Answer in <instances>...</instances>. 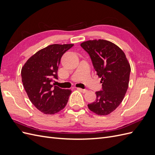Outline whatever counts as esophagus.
<instances>
[{
  "instance_id": "1",
  "label": "esophagus",
  "mask_w": 155,
  "mask_h": 155,
  "mask_svg": "<svg viewBox=\"0 0 155 155\" xmlns=\"http://www.w3.org/2000/svg\"><path fill=\"white\" fill-rule=\"evenodd\" d=\"M78 90H79V91H81V92H83V93H85L87 92V90H86V89H83L81 88H78Z\"/></svg>"
}]
</instances>
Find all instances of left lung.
Instances as JSON below:
<instances>
[{
	"label": "left lung",
	"mask_w": 155,
	"mask_h": 155,
	"mask_svg": "<svg viewBox=\"0 0 155 155\" xmlns=\"http://www.w3.org/2000/svg\"><path fill=\"white\" fill-rule=\"evenodd\" d=\"M81 46L90 55L101 78L102 90L96 92V101L88 104V109L97 115L109 114L120 105L127 91L130 64L122 50L109 41L89 40Z\"/></svg>",
	"instance_id": "left-lung-1"
}]
</instances>
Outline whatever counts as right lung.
I'll return each mask as SVG.
<instances>
[{"label":"right lung","instance_id":"obj_1","mask_svg":"<svg viewBox=\"0 0 155 155\" xmlns=\"http://www.w3.org/2000/svg\"><path fill=\"white\" fill-rule=\"evenodd\" d=\"M74 45H51L28 59L21 70L23 86L30 101L46 114H54L66 106L72 92L52 85L63 55Z\"/></svg>","mask_w":155,"mask_h":155}]
</instances>
